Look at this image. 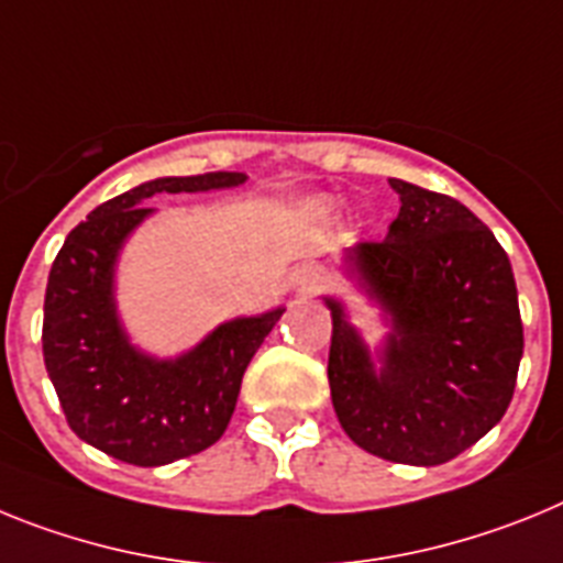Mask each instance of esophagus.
<instances>
[{"instance_id": "1", "label": "esophagus", "mask_w": 563, "mask_h": 563, "mask_svg": "<svg viewBox=\"0 0 563 563\" xmlns=\"http://www.w3.org/2000/svg\"><path fill=\"white\" fill-rule=\"evenodd\" d=\"M322 283H325V272L320 266H314V263H306V266L295 268V275H291V288H297L302 295L322 288Z\"/></svg>"}]
</instances>
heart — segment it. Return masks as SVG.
I'll list each match as a JSON object with an SVG mask.
<instances>
[{"label":"heart","mask_w":563,"mask_h":563,"mask_svg":"<svg viewBox=\"0 0 563 563\" xmlns=\"http://www.w3.org/2000/svg\"><path fill=\"white\" fill-rule=\"evenodd\" d=\"M311 212L320 214V218H325V214H331V203L329 200H311Z\"/></svg>","instance_id":"1"}]
</instances>
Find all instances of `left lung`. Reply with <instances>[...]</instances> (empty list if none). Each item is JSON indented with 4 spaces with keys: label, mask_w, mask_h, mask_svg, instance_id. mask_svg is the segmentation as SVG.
<instances>
[{
    "label": "left lung",
    "mask_w": 563,
    "mask_h": 563,
    "mask_svg": "<svg viewBox=\"0 0 563 563\" xmlns=\"http://www.w3.org/2000/svg\"><path fill=\"white\" fill-rule=\"evenodd\" d=\"M397 221L383 241L345 252L349 275L383 306L390 334L379 371L331 309L329 385L351 442L399 464H444L505 417L525 354L510 257L451 195L390 178Z\"/></svg>",
    "instance_id": "obj_1"
}]
</instances>
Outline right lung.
I'll use <instances>...</instances> for the list:
<instances>
[{
	"label": "right lung",
	"instance_id": "add662e5",
	"mask_svg": "<svg viewBox=\"0 0 563 563\" xmlns=\"http://www.w3.org/2000/svg\"><path fill=\"white\" fill-rule=\"evenodd\" d=\"M243 173L155 178L107 200L67 234L45 291L42 351L67 424L78 439L139 467L178 462L223 437L243 374L286 309L238 317L175 360L130 342L115 311V261L158 192L241 187Z\"/></svg>",
	"mask_w": 563,
	"mask_h": 563
}]
</instances>
